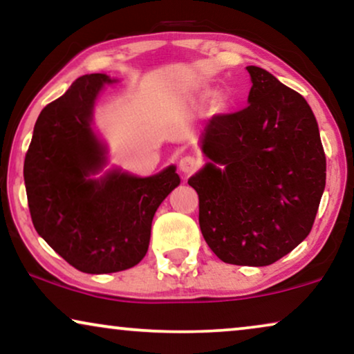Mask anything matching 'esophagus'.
I'll return each mask as SVG.
<instances>
[{
  "label": "esophagus",
  "instance_id": "obj_1",
  "mask_svg": "<svg viewBox=\"0 0 354 354\" xmlns=\"http://www.w3.org/2000/svg\"><path fill=\"white\" fill-rule=\"evenodd\" d=\"M201 166V159L196 158V156H183L180 159V162H178V167H180V171L183 174H187V176H190V174L196 172L198 169Z\"/></svg>",
  "mask_w": 354,
  "mask_h": 354
}]
</instances>
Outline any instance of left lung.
Masks as SVG:
<instances>
[{
  "mask_svg": "<svg viewBox=\"0 0 354 354\" xmlns=\"http://www.w3.org/2000/svg\"><path fill=\"white\" fill-rule=\"evenodd\" d=\"M246 108L216 114L203 133L211 159L188 185L200 229L227 264L269 266L313 229L326 188V153L311 108L268 71L248 66Z\"/></svg>",
  "mask_w": 354,
  "mask_h": 354,
  "instance_id": "8db88e82",
  "label": "left lung"
}]
</instances>
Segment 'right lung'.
Masks as SVG:
<instances>
[{"mask_svg": "<svg viewBox=\"0 0 354 354\" xmlns=\"http://www.w3.org/2000/svg\"><path fill=\"white\" fill-rule=\"evenodd\" d=\"M104 74L79 77L38 115L24 161L28 209L38 235L86 274L119 272L145 258L154 212L180 183L176 167L140 178L101 169L104 149L91 132V111Z\"/></svg>", "mask_w": 354, "mask_h": 354, "instance_id": "obj_1", "label": "right lung"}]
</instances>
